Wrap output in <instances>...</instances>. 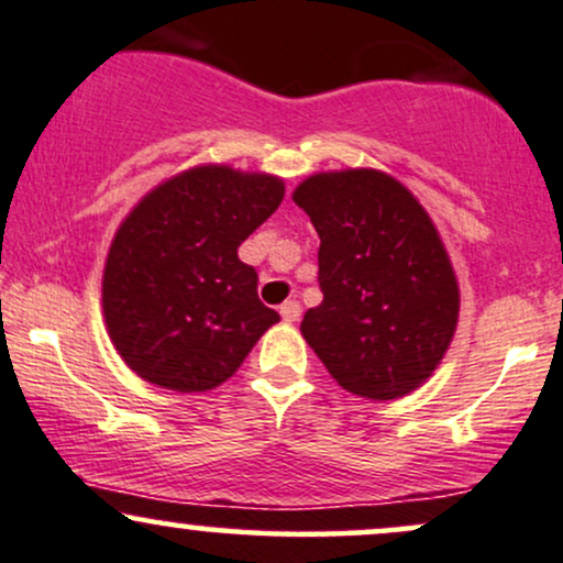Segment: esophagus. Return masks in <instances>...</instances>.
Here are the masks:
<instances>
[{
  "mask_svg": "<svg viewBox=\"0 0 563 563\" xmlns=\"http://www.w3.org/2000/svg\"><path fill=\"white\" fill-rule=\"evenodd\" d=\"M280 314L283 320H288V323H294V320H299L301 314V305L296 299H288L286 305H280Z\"/></svg>",
  "mask_w": 563,
  "mask_h": 563,
  "instance_id": "esophagus-1",
  "label": "esophagus"
}]
</instances>
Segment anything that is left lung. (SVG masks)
I'll return each mask as SVG.
<instances>
[{
	"mask_svg": "<svg viewBox=\"0 0 563 563\" xmlns=\"http://www.w3.org/2000/svg\"><path fill=\"white\" fill-rule=\"evenodd\" d=\"M320 238L323 301L301 333L344 390H417L452 342L460 288L430 216L379 170L318 173L294 191Z\"/></svg>",
	"mask_w": 563,
	"mask_h": 563,
	"instance_id": "obj_1",
	"label": "left lung"
}]
</instances>
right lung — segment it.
I'll use <instances>...</instances> for the list:
<instances>
[{
  "instance_id": "1",
  "label": "right lung",
  "mask_w": 563,
  "mask_h": 563,
  "mask_svg": "<svg viewBox=\"0 0 563 563\" xmlns=\"http://www.w3.org/2000/svg\"><path fill=\"white\" fill-rule=\"evenodd\" d=\"M280 202V178L208 165L150 191L122 221L103 269V314L135 374L202 393L238 372L280 320L238 249Z\"/></svg>"
}]
</instances>
